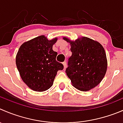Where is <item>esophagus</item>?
I'll list each match as a JSON object with an SVG mask.
<instances>
[{
	"instance_id": "obj_1",
	"label": "esophagus",
	"mask_w": 123,
	"mask_h": 123,
	"mask_svg": "<svg viewBox=\"0 0 123 123\" xmlns=\"http://www.w3.org/2000/svg\"><path fill=\"white\" fill-rule=\"evenodd\" d=\"M62 64H63V65H64V69L66 68H67V62H66V61L62 63Z\"/></svg>"
}]
</instances>
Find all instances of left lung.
<instances>
[{"mask_svg": "<svg viewBox=\"0 0 123 123\" xmlns=\"http://www.w3.org/2000/svg\"><path fill=\"white\" fill-rule=\"evenodd\" d=\"M63 39L71 46L72 55L65 71L72 85L81 91H88L98 85L108 67L106 55L102 45L86 37L75 41L67 37Z\"/></svg>", "mask_w": 123, "mask_h": 123, "instance_id": "8db88e82", "label": "left lung"}]
</instances>
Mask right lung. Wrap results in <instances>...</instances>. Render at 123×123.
Masks as SVG:
<instances>
[{
	"instance_id": "add662e5",
	"label": "right lung",
	"mask_w": 123,
	"mask_h": 123,
	"mask_svg": "<svg viewBox=\"0 0 123 123\" xmlns=\"http://www.w3.org/2000/svg\"><path fill=\"white\" fill-rule=\"evenodd\" d=\"M57 38L49 40L44 35L37 37L21 45L15 63L20 77L32 90L42 92L53 85L55 76L64 66L56 61L57 52L53 46Z\"/></svg>"
}]
</instances>
